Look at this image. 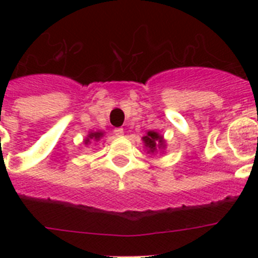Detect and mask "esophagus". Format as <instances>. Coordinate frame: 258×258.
I'll return each mask as SVG.
<instances>
[{"instance_id": "obj_1", "label": "esophagus", "mask_w": 258, "mask_h": 258, "mask_svg": "<svg viewBox=\"0 0 258 258\" xmlns=\"http://www.w3.org/2000/svg\"><path fill=\"white\" fill-rule=\"evenodd\" d=\"M113 134L116 137H122L124 136V131H122L121 127H116V129H113Z\"/></svg>"}]
</instances>
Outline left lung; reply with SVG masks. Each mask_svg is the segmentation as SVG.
<instances>
[{
  "label": "left lung",
  "mask_w": 258,
  "mask_h": 258,
  "mask_svg": "<svg viewBox=\"0 0 258 258\" xmlns=\"http://www.w3.org/2000/svg\"><path fill=\"white\" fill-rule=\"evenodd\" d=\"M143 142H145L146 147H149V149H151L152 151L155 150V147H156V145H159L160 147H163V138H161L160 136L157 133H155V132H149L147 133V136L143 137Z\"/></svg>",
  "instance_id": "8db88e82"
}]
</instances>
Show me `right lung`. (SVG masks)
Wrapping results in <instances>:
<instances>
[{"instance_id":"1","label":"right lung","mask_w":258,"mask_h":258,"mask_svg":"<svg viewBox=\"0 0 258 258\" xmlns=\"http://www.w3.org/2000/svg\"><path fill=\"white\" fill-rule=\"evenodd\" d=\"M102 136H103V133H99V132H97V133H90L88 136V140L85 141V143H89L90 141H98Z\"/></svg>"}]
</instances>
